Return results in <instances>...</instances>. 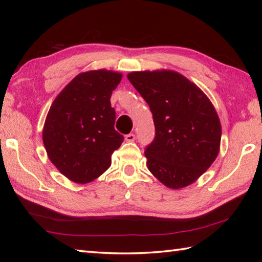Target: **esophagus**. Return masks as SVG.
<instances>
[{"mask_svg":"<svg viewBox=\"0 0 262 262\" xmlns=\"http://www.w3.org/2000/svg\"><path fill=\"white\" fill-rule=\"evenodd\" d=\"M135 134H132V133H130V134H127L126 136H125V141L126 142H134L135 141Z\"/></svg>","mask_w":262,"mask_h":262,"instance_id":"34e87169","label":"esophagus"}]
</instances>
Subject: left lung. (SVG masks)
I'll use <instances>...</instances> for the list:
<instances>
[{"mask_svg": "<svg viewBox=\"0 0 262 262\" xmlns=\"http://www.w3.org/2000/svg\"><path fill=\"white\" fill-rule=\"evenodd\" d=\"M127 77L153 115L155 137L145 149L148 170L171 189L191 185L220 152L222 128L214 105L174 71L132 72Z\"/></svg>", "mask_w": 262, "mask_h": 262, "instance_id": "8db88e82", "label": "left lung"}]
</instances>
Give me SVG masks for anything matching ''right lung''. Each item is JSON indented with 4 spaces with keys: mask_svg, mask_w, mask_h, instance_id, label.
Wrapping results in <instances>:
<instances>
[{
    "mask_svg": "<svg viewBox=\"0 0 262 262\" xmlns=\"http://www.w3.org/2000/svg\"><path fill=\"white\" fill-rule=\"evenodd\" d=\"M122 75L107 70L76 75L56 99L46 117L43 145L52 163L71 181L91 182L111 164V154L124 136L115 129L111 93Z\"/></svg>",
    "mask_w": 262,
    "mask_h": 262,
    "instance_id": "obj_1",
    "label": "right lung"
}]
</instances>
